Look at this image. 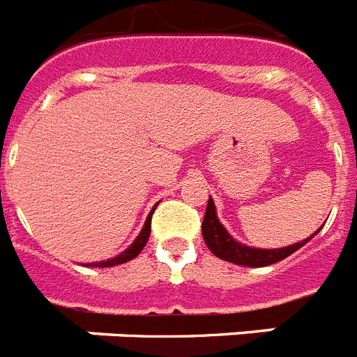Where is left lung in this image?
<instances>
[{
	"label": "left lung",
	"instance_id": "8db88e82",
	"mask_svg": "<svg viewBox=\"0 0 357 357\" xmlns=\"http://www.w3.org/2000/svg\"><path fill=\"white\" fill-rule=\"evenodd\" d=\"M315 234H312L310 238L302 239L298 243L287 245V247H282V249H258V247L239 243L238 239H234L227 232V228L218 219V212H215V204H213L212 197L208 199L206 213H204V219H202V238H204V243H206L208 249L212 250L218 258L225 259V261L245 265V267H265V265L276 264V261L291 256L295 250L301 249L302 245H306Z\"/></svg>",
	"mask_w": 357,
	"mask_h": 357
}]
</instances>
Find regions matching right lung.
Instances as JSON below:
<instances>
[{
    "mask_svg": "<svg viewBox=\"0 0 357 357\" xmlns=\"http://www.w3.org/2000/svg\"><path fill=\"white\" fill-rule=\"evenodd\" d=\"M155 208H156V204H155ZM155 208L151 210V213L147 215V219H145V225H144V228L139 230L138 238L134 239L132 243H130L129 247L123 250V252H119L118 256H114V258H110V259H102V261H92V264H86L88 267H114V265L125 264V261H129V259L136 258V256L142 252V249H144L145 243H147V239H149V236H151V218H153Z\"/></svg>",
    "mask_w": 357,
    "mask_h": 357,
    "instance_id": "right-lung-1",
    "label": "right lung"
}]
</instances>
